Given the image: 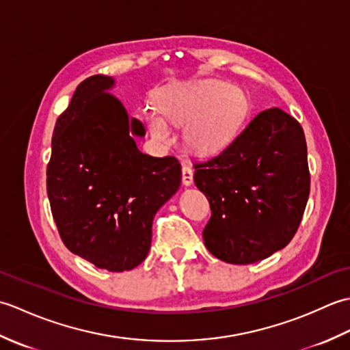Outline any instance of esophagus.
I'll list each match as a JSON object with an SVG mask.
<instances>
[{"mask_svg": "<svg viewBox=\"0 0 350 350\" xmlns=\"http://www.w3.org/2000/svg\"><path fill=\"white\" fill-rule=\"evenodd\" d=\"M182 182L185 187H189L194 182V171H192V167L188 165V163H185L182 167Z\"/></svg>", "mask_w": 350, "mask_h": 350, "instance_id": "esophagus-1", "label": "esophagus"}]
</instances>
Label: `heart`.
Segmentation results:
<instances>
[{
    "mask_svg": "<svg viewBox=\"0 0 350 350\" xmlns=\"http://www.w3.org/2000/svg\"><path fill=\"white\" fill-rule=\"evenodd\" d=\"M159 111L176 123H188L187 143L200 152L226 146L241 129L250 103L243 92L222 81H202L174 87L162 94ZM148 129L158 139L170 138V126L158 111H147Z\"/></svg>",
    "mask_w": 350,
    "mask_h": 350,
    "instance_id": "obj_1",
    "label": "heart"
}]
</instances>
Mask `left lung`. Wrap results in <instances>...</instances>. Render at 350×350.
<instances>
[{
	"label": "left lung",
	"mask_w": 350,
	"mask_h": 350,
	"mask_svg": "<svg viewBox=\"0 0 350 350\" xmlns=\"http://www.w3.org/2000/svg\"><path fill=\"white\" fill-rule=\"evenodd\" d=\"M194 168L212 211L204 245L222 262L256 263L298 232L310 194L307 143L301 124L282 109L262 111Z\"/></svg>",
	"instance_id": "left-lung-1"
}]
</instances>
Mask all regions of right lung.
Segmentation results:
<instances>
[{
    "label": "right lung",
    "instance_id": "obj_1",
    "mask_svg": "<svg viewBox=\"0 0 350 350\" xmlns=\"http://www.w3.org/2000/svg\"><path fill=\"white\" fill-rule=\"evenodd\" d=\"M114 79L93 75L81 83L52 133L46 188L62 241L73 254L111 272L131 271L147 257L156 212L180 187L174 156L138 150L129 120L108 90Z\"/></svg>",
    "mask_w": 350,
    "mask_h": 350
}]
</instances>
